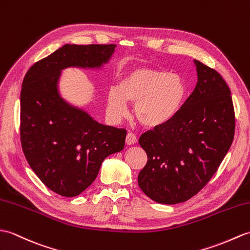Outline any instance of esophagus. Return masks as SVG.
<instances>
[{
	"mask_svg": "<svg viewBox=\"0 0 250 250\" xmlns=\"http://www.w3.org/2000/svg\"><path fill=\"white\" fill-rule=\"evenodd\" d=\"M136 142H137V137H136L134 133H131V132L127 133L126 137H125L126 145H133V144H135Z\"/></svg>",
	"mask_w": 250,
	"mask_h": 250,
	"instance_id": "34e87169",
	"label": "esophagus"
}]
</instances>
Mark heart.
Listing matches in <instances>:
<instances>
[{"mask_svg": "<svg viewBox=\"0 0 250 250\" xmlns=\"http://www.w3.org/2000/svg\"><path fill=\"white\" fill-rule=\"evenodd\" d=\"M185 95L182 78L163 69L133 67L120 75L117 88L106 96L107 111L115 119L127 112L126 102L134 103V115L139 124L153 127L175 115Z\"/></svg>", "mask_w": 250, "mask_h": 250, "instance_id": "1", "label": "heart"}]
</instances>
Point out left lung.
<instances>
[{
  "label": "left lung",
  "mask_w": 250,
  "mask_h": 250,
  "mask_svg": "<svg viewBox=\"0 0 250 250\" xmlns=\"http://www.w3.org/2000/svg\"><path fill=\"white\" fill-rule=\"evenodd\" d=\"M195 65L198 81L193 92L169 120L138 141L148 158L138 185L159 204L184 202L204 188L234 138L229 86L213 68L199 61Z\"/></svg>",
  "instance_id": "obj_1"
}]
</instances>
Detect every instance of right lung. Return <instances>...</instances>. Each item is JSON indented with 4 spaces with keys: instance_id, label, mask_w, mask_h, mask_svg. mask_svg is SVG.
I'll return each mask as SVG.
<instances>
[{
    "instance_id": "1",
    "label": "right lung",
    "mask_w": 250,
    "mask_h": 250,
    "mask_svg": "<svg viewBox=\"0 0 250 250\" xmlns=\"http://www.w3.org/2000/svg\"><path fill=\"white\" fill-rule=\"evenodd\" d=\"M115 44H65L35 62L22 82L20 138L27 163L46 188L63 197L95 181L103 160L125 147V129L97 123L61 98L57 82L67 67H101Z\"/></svg>"
}]
</instances>
